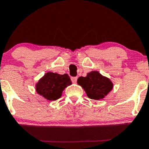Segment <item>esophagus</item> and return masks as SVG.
Instances as JSON below:
<instances>
[{"mask_svg": "<svg viewBox=\"0 0 149 149\" xmlns=\"http://www.w3.org/2000/svg\"><path fill=\"white\" fill-rule=\"evenodd\" d=\"M77 79H78V77H71V81L73 82H76Z\"/></svg>", "mask_w": 149, "mask_h": 149, "instance_id": "1", "label": "esophagus"}]
</instances>
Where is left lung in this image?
I'll use <instances>...</instances> for the list:
<instances>
[{
    "label": "left lung",
    "instance_id": "obj_1",
    "mask_svg": "<svg viewBox=\"0 0 149 149\" xmlns=\"http://www.w3.org/2000/svg\"><path fill=\"white\" fill-rule=\"evenodd\" d=\"M78 84L81 86L88 97L92 100L102 99L113 89V84L99 72L92 71L86 77H79Z\"/></svg>",
    "mask_w": 149,
    "mask_h": 149
}]
</instances>
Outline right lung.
<instances>
[{
  "mask_svg": "<svg viewBox=\"0 0 149 149\" xmlns=\"http://www.w3.org/2000/svg\"><path fill=\"white\" fill-rule=\"evenodd\" d=\"M72 84L68 74L46 73L36 84V91L39 95L49 100H56L61 97L65 88Z\"/></svg>",
  "mask_w": 149,
  "mask_h": 149,
  "instance_id": "add662e5",
  "label": "right lung"
}]
</instances>
